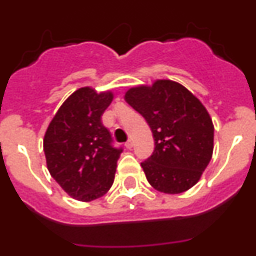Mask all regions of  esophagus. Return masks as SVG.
Masks as SVG:
<instances>
[{
  "label": "esophagus",
  "instance_id": "obj_1",
  "mask_svg": "<svg viewBox=\"0 0 256 256\" xmlns=\"http://www.w3.org/2000/svg\"><path fill=\"white\" fill-rule=\"evenodd\" d=\"M125 146H126V148L131 150V148H132V146H134V141L132 140H128V141H126Z\"/></svg>",
  "mask_w": 256,
  "mask_h": 256
}]
</instances>
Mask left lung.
<instances>
[{
    "mask_svg": "<svg viewBox=\"0 0 256 256\" xmlns=\"http://www.w3.org/2000/svg\"><path fill=\"white\" fill-rule=\"evenodd\" d=\"M125 100L144 116L154 135V152L141 162L150 184L168 194L193 187L213 154L214 128L202 102L172 80L132 88Z\"/></svg>",
    "mask_w": 256,
    "mask_h": 256,
    "instance_id": "obj_1",
    "label": "left lung"
}]
</instances>
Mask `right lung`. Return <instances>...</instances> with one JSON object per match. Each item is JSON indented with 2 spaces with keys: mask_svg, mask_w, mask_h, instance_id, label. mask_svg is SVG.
Here are the masks:
<instances>
[{
  "mask_svg": "<svg viewBox=\"0 0 256 256\" xmlns=\"http://www.w3.org/2000/svg\"><path fill=\"white\" fill-rule=\"evenodd\" d=\"M110 92L98 94L80 88L59 108L43 141L50 176L73 198L90 202L104 196L114 183L122 147H115L102 115Z\"/></svg>",
  "mask_w": 256,
  "mask_h": 256,
  "instance_id": "add662e5",
  "label": "right lung"
}]
</instances>
